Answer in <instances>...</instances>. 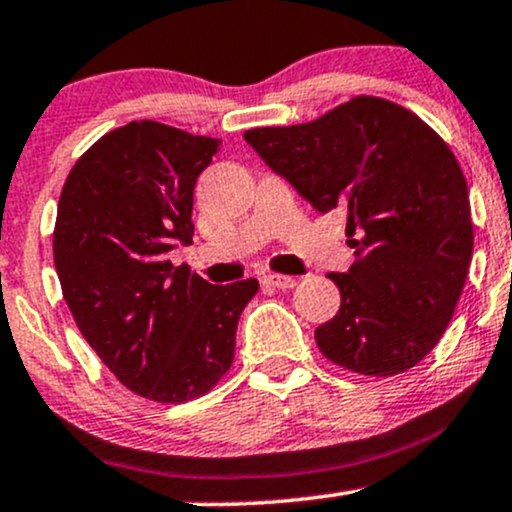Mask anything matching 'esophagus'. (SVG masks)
I'll list each match as a JSON object with an SVG mask.
<instances>
[{"mask_svg":"<svg viewBox=\"0 0 512 512\" xmlns=\"http://www.w3.org/2000/svg\"><path fill=\"white\" fill-rule=\"evenodd\" d=\"M261 283L268 285V288H278V290L295 288V278H290V276H278V273H268V276L261 278Z\"/></svg>","mask_w":512,"mask_h":512,"instance_id":"34e87169","label":"esophagus"}]
</instances>
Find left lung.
I'll return each mask as SVG.
<instances>
[{"mask_svg": "<svg viewBox=\"0 0 512 512\" xmlns=\"http://www.w3.org/2000/svg\"><path fill=\"white\" fill-rule=\"evenodd\" d=\"M244 139L317 212H346L356 261L327 276L342 305L315 329L322 354L378 378L420 364L452 322L474 254L469 188L452 148L410 109L368 95Z\"/></svg>", "mask_w": 512, "mask_h": 512, "instance_id": "8db88e82", "label": "left lung"}]
</instances>
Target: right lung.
<instances>
[{"label":"right lung","instance_id":"1","mask_svg":"<svg viewBox=\"0 0 512 512\" xmlns=\"http://www.w3.org/2000/svg\"><path fill=\"white\" fill-rule=\"evenodd\" d=\"M222 141L129 122L78 158L58 200L53 261L75 324L102 364L156 403L217 386L258 280L212 285L168 251L192 244V190Z\"/></svg>","mask_w":512,"mask_h":512}]
</instances>
